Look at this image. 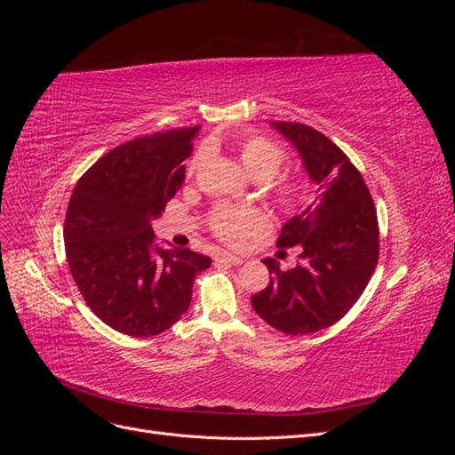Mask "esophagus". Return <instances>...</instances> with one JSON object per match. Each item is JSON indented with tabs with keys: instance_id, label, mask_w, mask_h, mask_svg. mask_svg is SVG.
I'll use <instances>...</instances> for the list:
<instances>
[{
	"instance_id": "obj_1",
	"label": "esophagus",
	"mask_w": 455,
	"mask_h": 455,
	"mask_svg": "<svg viewBox=\"0 0 455 455\" xmlns=\"http://www.w3.org/2000/svg\"><path fill=\"white\" fill-rule=\"evenodd\" d=\"M216 261H222V264H231V266H241L243 264V258L235 256V254H229V252H218L214 256Z\"/></svg>"
}]
</instances>
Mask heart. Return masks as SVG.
<instances>
[{
  "mask_svg": "<svg viewBox=\"0 0 455 455\" xmlns=\"http://www.w3.org/2000/svg\"><path fill=\"white\" fill-rule=\"evenodd\" d=\"M231 146L235 148L239 163L244 171L256 180H268L284 161V151L273 140L261 134L243 132L231 139ZM201 156H196L188 163V176L196 174L201 164ZM269 194L281 209L291 211L301 201V182L296 176L283 174L267 182ZM211 231L216 237L228 244H241L249 239L252 233L261 231L267 226V216L256 206H235V204H218L209 216Z\"/></svg>",
  "mask_w": 455,
  "mask_h": 455,
  "instance_id": "b5f03b06",
  "label": "heart"
}]
</instances>
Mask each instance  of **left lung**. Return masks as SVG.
Wrapping results in <instances>:
<instances>
[{
  "instance_id": "8db88e82",
  "label": "left lung",
  "mask_w": 455,
  "mask_h": 455,
  "mask_svg": "<svg viewBox=\"0 0 455 455\" xmlns=\"http://www.w3.org/2000/svg\"><path fill=\"white\" fill-rule=\"evenodd\" d=\"M304 161L316 197L283 226L277 244L301 246L294 269L266 258L271 281L251 298L254 311L284 334H313L346 315L378 266L379 228L361 172L343 151L304 123L273 121Z\"/></svg>"
}]
</instances>
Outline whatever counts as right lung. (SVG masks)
Segmentation results:
<instances>
[{"label":"right lung","mask_w":455,"mask_h":455,"mask_svg":"<svg viewBox=\"0 0 455 455\" xmlns=\"http://www.w3.org/2000/svg\"><path fill=\"white\" fill-rule=\"evenodd\" d=\"M199 127L146 134L79 178L64 220L66 258L91 311L117 332L157 336L182 319L211 258L156 243L151 220L184 184Z\"/></svg>","instance_id":"add662e5"}]
</instances>
